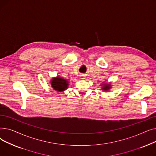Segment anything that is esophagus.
Returning a JSON list of instances; mask_svg holds the SVG:
<instances>
[{
	"mask_svg": "<svg viewBox=\"0 0 156 156\" xmlns=\"http://www.w3.org/2000/svg\"><path fill=\"white\" fill-rule=\"evenodd\" d=\"M81 76L82 77L81 78H83H83H85V75H81Z\"/></svg>",
	"mask_w": 156,
	"mask_h": 156,
	"instance_id": "1",
	"label": "esophagus"
}]
</instances>
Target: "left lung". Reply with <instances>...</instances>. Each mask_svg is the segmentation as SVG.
Instances as JSON below:
<instances>
[{
    "mask_svg": "<svg viewBox=\"0 0 156 156\" xmlns=\"http://www.w3.org/2000/svg\"><path fill=\"white\" fill-rule=\"evenodd\" d=\"M111 88V85H105L103 88H102V89L104 90H109V89Z\"/></svg>",
    "mask_w": 156,
    "mask_h": 156,
    "instance_id": "8db88e82",
    "label": "left lung"
}]
</instances>
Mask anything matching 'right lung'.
<instances>
[{
	"instance_id": "add662e5",
	"label": "right lung",
	"mask_w": 156,
	"mask_h": 156,
	"mask_svg": "<svg viewBox=\"0 0 156 156\" xmlns=\"http://www.w3.org/2000/svg\"><path fill=\"white\" fill-rule=\"evenodd\" d=\"M51 85L55 90L61 92L65 90L68 88V82L66 80L62 78L57 77L52 79L51 81Z\"/></svg>"
}]
</instances>
